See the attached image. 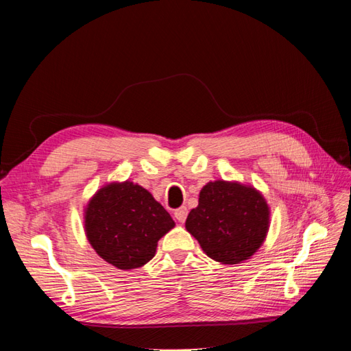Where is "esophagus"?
Masks as SVG:
<instances>
[{
  "label": "esophagus",
  "mask_w": 351,
  "mask_h": 351,
  "mask_svg": "<svg viewBox=\"0 0 351 351\" xmlns=\"http://www.w3.org/2000/svg\"><path fill=\"white\" fill-rule=\"evenodd\" d=\"M187 214H189V210L186 206H180L178 209L174 210V217L178 222H184L187 218Z\"/></svg>",
  "instance_id": "obj_1"
}]
</instances>
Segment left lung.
Listing matches in <instances>:
<instances>
[{"label":"left lung","instance_id":"left-lung-1","mask_svg":"<svg viewBox=\"0 0 351 351\" xmlns=\"http://www.w3.org/2000/svg\"><path fill=\"white\" fill-rule=\"evenodd\" d=\"M269 208L253 187L218 180L199 193L186 228L210 259L234 265L249 259L267 237Z\"/></svg>","mask_w":351,"mask_h":351}]
</instances>
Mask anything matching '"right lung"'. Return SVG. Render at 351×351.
<instances>
[{
    "label": "right lung",
    "instance_id": "1",
    "mask_svg": "<svg viewBox=\"0 0 351 351\" xmlns=\"http://www.w3.org/2000/svg\"><path fill=\"white\" fill-rule=\"evenodd\" d=\"M174 226L164 206L146 189L130 182L102 187L84 212V230L92 247L119 269L149 262L158 240Z\"/></svg>",
    "mask_w": 351,
    "mask_h": 351
}]
</instances>
